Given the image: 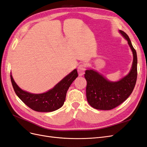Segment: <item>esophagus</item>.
I'll list each match as a JSON object with an SVG mask.
<instances>
[{
  "label": "esophagus",
  "mask_w": 147,
  "mask_h": 147,
  "mask_svg": "<svg viewBox=\"0 0 147 147\" xmlns=\"http://www.w3.org/2000/svg\"><path fill=\"white\" fill-rule=\"evenodd\" d=\"M86 70V65L84 64H81L78 67V73L79 76H82L84 74V71Z\"/></svg>",
  "instance_id": "obj_1"
}]
</instances>
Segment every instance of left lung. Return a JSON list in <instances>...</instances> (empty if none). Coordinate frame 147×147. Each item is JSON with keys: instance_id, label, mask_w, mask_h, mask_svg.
<instances>
[{"instance_id": "1", "label": "left lung", "mask_w": 147, "mask_h": 147, "mask_svg": "<svg viewBox=\"0 0 147 147\" xmlns=\"http://www.w3.org/2000/svg\"><path fill=\"white\" fill-rule=\"evenodd\" d=\"M127 40L133 53L131 70L126 76L117 82H111L93 70H86L84 74L87 81L86 98L93 108L98 110H112L125 101L132 92L137 77V53L128 35L119 30Z\"/></svg>"}]
</instances>
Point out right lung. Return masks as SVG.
<instances>
[{"instance_id": "right-lung-1", "label": "right lung", "mask_w": 147, "mask_h": 147, "mask_svg": "<svg viewBox=\"0 0 147 147\" xmlns=\"http://www.w3.org/2000/svg\"><path fill=\"white\" fill-rule=\"evenodd\" d=\"M78 75L77 69H75L51 90L38 94L22 90L15 82L11 75L10 78L16 95L26 105L37 112H50L59 109L63 105L67 91Z\"/></svg>"}]
</instances>
